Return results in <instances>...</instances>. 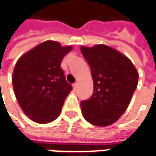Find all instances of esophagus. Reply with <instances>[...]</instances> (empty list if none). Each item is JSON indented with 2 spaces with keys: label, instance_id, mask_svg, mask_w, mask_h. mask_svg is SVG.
Returning a JSON list of instances; mask_svg holds the SVG:
<instances>
[{
  "label": "esophagus",
  "instance_id": "1",
  "mask_svg": "<svg viewBox=\"0 0 156 156\" xmlns=\"http://www.w3.org/2000/svg\"><path fill=\"white\" fill-rule=\"evenodd\" d=\"M77 86H78V83H74L73 84V89H76L77 88Z\"/></svg>",
  "mask_w": 156,
  "mask_h": 156
}]
</instances>
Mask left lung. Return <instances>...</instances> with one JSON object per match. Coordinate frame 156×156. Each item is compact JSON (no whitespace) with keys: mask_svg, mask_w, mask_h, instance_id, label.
I'll use <instances>...</instances> for the list:
<instances>
[{"mask_svg":"<svg viewBox=\"0 0 156 156\" xmlns=\"http://www.w3.org/2000/svg\"><path fill=\"white\" fill-rule=\"evenodd\" d=\"M80 50L94 81L93 94L81 101L83 117L98 127L109 126L127 110L138 86L139 73L127 56L107 45L81 46Z\"/></svg>","mask_w":156,"mask_h":156,"instance_id":"8db88e82","label":"left lung"}]
</instances>
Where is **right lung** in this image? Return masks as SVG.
<instances>
[{"label":"right lung","instance_id":"right-lung-1","mask_svg":"<svg viewBox=\"0 0 156 156\" xmlns=\"http://www.w3.org/2000/svg\"><path fill=\"white\" fill-rule=\"evenodd\" d=\"M47 40L22 55L12 74L14 93L22 110L38 123H48L59 116L73 87L61 67L63 57L72 51Z\"/></svg>","mask_w":156,"mask_h":156}]
</instances>
